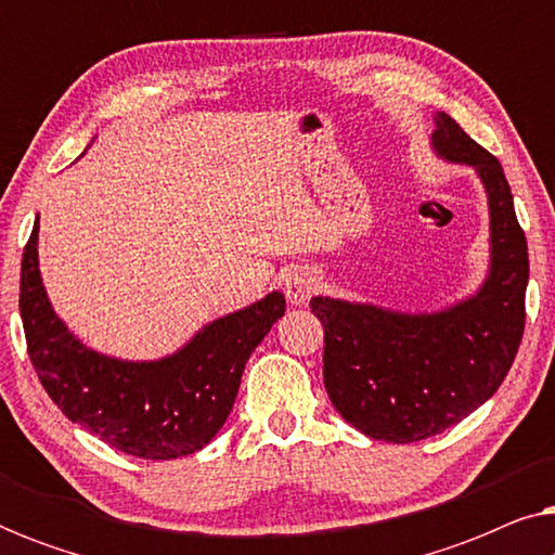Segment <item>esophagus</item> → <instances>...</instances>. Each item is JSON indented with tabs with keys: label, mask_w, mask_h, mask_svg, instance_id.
Here are the masks:
<instances>
[{
	"label": "esophagus",
	"mask_w": 555,
	"mask_h": 555,
	"mask_svg": "<svg viewBox=\"0 0 555 555\" xmlns=\"http://www.w3.org/2000/svg\"><path fill=\"white\" fill-rule=\"evenodd\" d=\"M318 291V278L308 268H295L285 275V293L291 306H306L310 295Z\"/></svg>",
	"instance_id": "1"
}]
</instances>
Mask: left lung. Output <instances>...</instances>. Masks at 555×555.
Here are the masks:
<instances>
[{"label": "left lung", "instance_id": "left-lung-1", "mask_svg": "<svg viewBox=\"0 0 555 555\" xmlns=\"http://www.w3.org/2000/svg\"><path fill=\"white\" fill-rule=\"evenodd\" d=\"M431 151L469 166L488 196L490 260L475 293L429 313L315 295L323 382L336 412L366 437L406 444L435 437L485 404L513 366L526 325L528 242L495 156L447 113Z\"/></svg>", "mask_w": 555, "mask_h": 555}]
</instances>
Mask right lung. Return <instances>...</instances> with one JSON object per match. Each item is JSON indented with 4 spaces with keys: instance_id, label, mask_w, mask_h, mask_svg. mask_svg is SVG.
<instances>
[{
    "instance_id": "add662e5",
    "label": "right lung",
    "mask_w": 555,
    "mask_h": 555,
    "mask_svg": "<svg viewBox=\"0 0 555 555\" xmlns=\"http://www.w3.org/2000/svg\"><path fill=\"white\" fill-rule=\"evenodd\" d=\"M37 240L40 217L22 255L20 315L50 399L67 420L133 457L177 460L207 447L232 412L247 359L285 315V295L272 291L215 318L162 359H118L82 344L55 313Z\"/></svg>"
}]
</instances>
